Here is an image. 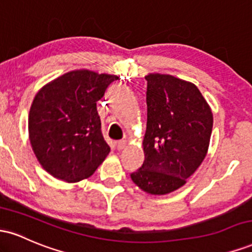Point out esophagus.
Segmentation results:
<instances>
[{"mask_svg":"<svg viewBox=\"0 0 252 252\" xmlns=\"http://www.w3.org/2000/svg\"><path fill=\"white\" fill-rule=\"evenodd\" d=\"M126 146V140H120V141H117V142H116V147H117L118 150H122Z\"/></svg>","mask_w":252,"mask_h":252,"instance_id":"1","label":"esophagus"}]
</instances>
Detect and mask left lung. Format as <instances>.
<instances>
[{"mask_svg":"<svg viewBox=\"0 0 252 252\" xmlns=\"http://www.w3.org/2000/svg\"><path fill=\"white\" fill-rule=\"evenodd\" d=\"M144 161L131 180L149 194L163 195L186 184L210 146L213 115L194 84L149 73Z\"/></svg>","mask_w":252,"mask_h":252,"instance_id":"left-lung-1","label":"left lung"}]
</instances>
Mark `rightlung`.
Listing matches in <instances>:
<instances>
[{
    "label": "right lung",
    "mask_w": 252,
    "mask_h": 252,
    "mask_svg": "<svg viewBox=\"0 0 252 252\" xmlns=\"http://www.w3.org/2000/svg\"><path fill=\"white\" fill-rule=\"evenodd\" d=\"M118 77L89 70L67 72L34 97L28 117L30 141L46 172L66 182L90 178L110 153L97 102Z\"/></svg>",
    "instance_id": "obj_1"
}]
</instances>
